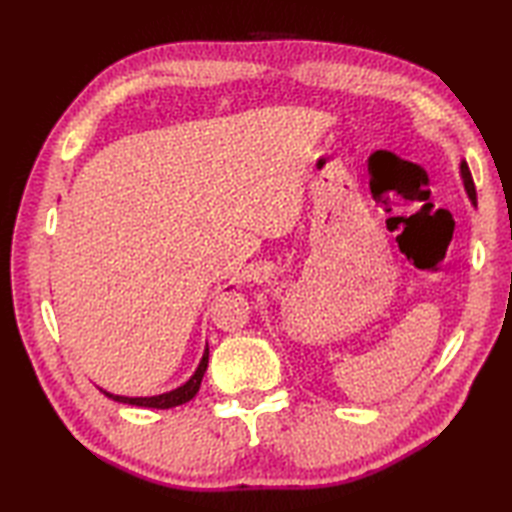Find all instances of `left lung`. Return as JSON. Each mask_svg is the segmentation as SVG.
Here are the masks:
<instances>
[{
	"mask_svg": "<svg viewBox=\"0 0 512 512\" xmlns=\"http://www.w3.org/2000/svg\"><path fill=\"white\" fill-rule=\"evenodd\" d=\"M462 178H464V187H466V193H469V198H471V202L475 204V200H477V193H475V184H473V178H471V171H469V165H466V162H462Z\"/></svg>",
	"mask_w": 512,
	"mask_h": 512,
	"instance_id": "obj_1",
	"label": "left lung"
}]
</instances>
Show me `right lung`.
Wrapping results in <instances>:
<instances>
[{"label":"right lung","mask_w":512,"mask_h":512,"mask_svg":"<svg viewBox=\"0 0 512 512\" xmlns=\"http://www.w3.org/2000/svg\"><path fill=\"white\" fill-rule=\"evenodd\" d=\"M206 365H209V347L204 350L202 361L195 369V374L184 383L182 387L169 391V394H160V396H149V398H127V396H114V394H107V398H112L116 402H125V405H136V407H151V409H171V407H178L184 405V402H189L195 394H198L200 383H202V376L206 372Z\"/></svg>","instance_id":"right-lung-1"}]
</instances>
